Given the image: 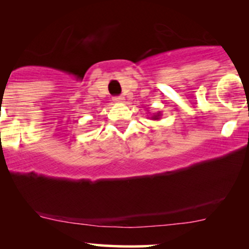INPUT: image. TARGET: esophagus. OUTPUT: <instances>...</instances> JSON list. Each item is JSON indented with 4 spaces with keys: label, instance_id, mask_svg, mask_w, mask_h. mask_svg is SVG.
<instances>
[{
    "label": "esophagus",
    "instance_id": "34e87169",
    "mask_svg": "<svg viewBox=\"0 0 249 249\" xmlns=\"http://www.w3.org/2000/svg\"><path fill=\"white\" fill-rule=\"evenodd\" d=\"M112 100H114V102H117V104H122V102H124L125 99L124 97H122V95H119V97H115Z\"/></svg>",
    "mask_w": 249,
    "mask_h": 249
}]
</instances>
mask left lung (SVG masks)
Segmentation results:
<instances>
[{
  "instance_id": "left-lung-1",
  "label": "left lung",
  "mask_w": 249,
  "mask_h": 249,
  "mask_svg": "<svg viewBox=\"0 0 249 249\" xmlns=\"http://www.w3.org/2000/svg\"><path fill=\"white\" fill-rule=\"evenodd\" d=\"M161 118V112L158 111V112H154V114L151 115L150 119H152V121H159V119Z\"/></svg>"
}]
</instances>
